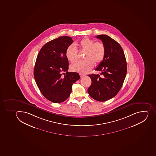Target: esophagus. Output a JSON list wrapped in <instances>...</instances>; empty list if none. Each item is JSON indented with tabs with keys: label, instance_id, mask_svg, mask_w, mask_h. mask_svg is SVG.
Masks as SVG:
<instances>
[{
	"label": "esophagus",
	"instance_id": "1",
	"mask_svg": "<svg viewBox=\"0 0 156 156\" xmlns=\"http://www.w3.org/2000/svg\"><path fill=\"white\" fill-rule=\"evenodd\" d=\"M80 77L81 78H83V77H84L85 75H83V73H80Z\"/></svg>",
	"mask_w": 156,
	"mask_h": 156
}]
</instances>
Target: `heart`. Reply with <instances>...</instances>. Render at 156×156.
Here are the masks:
<instances>
[{"label":"heart","mask_w":156,"mask_h":156,"mask_svg":"<svg viewBox=\"0 0 156 156\" xmlns=\"http://www.w3.org/2000/svg\"><path fill=\"white\" fill-rule=\"evenodd\" d=\"M79 46L83 50L85 51V60L78 61L72 64L71 69L73 72L80 73H88L94 65L98 64L103 60L105 54V48L102 43L95 42L90 38H85L81 40ZM77 49L74 45H69L66 51V56L69 61L75 62L77 60Z\"/></svg>","instance_id":"1"}]
</instances>
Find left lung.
Returning <instances> with one entry per match:
<instances>
[{
	"label": "left lung",
	"mask_w": 156,
	"mask_h": 156,
	"mask_svg": "<svg viewBox=\"0 0 156 156\" xmlns=\"http://www.w3.org/2000/svg\"><path fill=\"white\" fill-rule=\"evenodd\" d=\"M105 48L103 60L95 69L100 75H88L91 84L87 91L91 98L98 101H105L114 98L122 87L127 73V62L124 53L119 44L108 36L99 35Z\"/></svg>",
	"instance_id": "obj_1"
}]
</instances>
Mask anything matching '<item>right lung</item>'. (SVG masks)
<instances>
[{
	"instance_id": "add662e5",
	"label": "right lung",
	"mask_w": 156,
	"mask_h": 156,
	"mask_svg": "<svg viewBox=\"0 0 156 156\" xmlns=\"http://www.w3.org/2000/svg\"><path fill=\"white\" fill-rule=\"evenodd\" d=\"M73 42L70 37H60L44 45L37 57L36 83L43 96L52 102L61 103L68 99L73 84L80 79L77 73L68 72L66 51Z\"/></svg>"
}]
</instances>
